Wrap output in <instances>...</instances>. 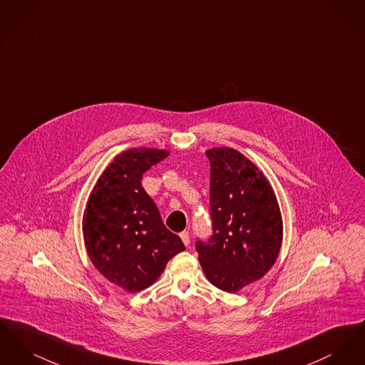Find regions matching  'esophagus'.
<instances>
[{
    "label": "esophagus",
    "instance_id": "34e87169",
    "mask_svg": "<svg viewBox=\"0 0 365 365\" xmlns=\"http://www.w3.org/2000/svg\"><path fill=\"white\" fill-rule=\"evenodd\" d=\"M179 237H180L182 242L185 243L186 246H189V243H190V235H189L187 231H182V232L179 234Z\"/></svg>",
    "mask_w": 365,
    "mask_h": 365
}]
</instances>
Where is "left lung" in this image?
Returning a JSON list of instances; mask_svg holds the SVG:
<instances>
[{"instance_id":"1","label":"left lung","mask_w":365,"mask_h":365,"mask_svg":"<svg viewBox=\"0 0 365 365\" xmlns=\"http://www.w3.org/2000/svg\"><path fill=\"white\" fill-rule=\"evenodd\" d=\"M210 164L213 234L197 241L209 282L237 293L262 278L278 259L283 222L275 191L257 165L232 148L205 152Z\"/></svg>"}]
</instances>
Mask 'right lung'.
<instances>
[{"instance_id": "add662e5", "label": "right lung", "mask_w": 365, "mask_h": 365, "mask_svg": "<svg viewBox=\"0 0 365 365\" xmlns=\"http://www.w3.org/2000/svg\"><path fill=\"white\" fill-rule=\"evenodd\" d=\"M168 155L153 148L124 150L105 168L87 200L82 230L88 259L128 293L152 286L167 262L185 250L140 183L142 175Z\"/></svg>"}]
</instances>
